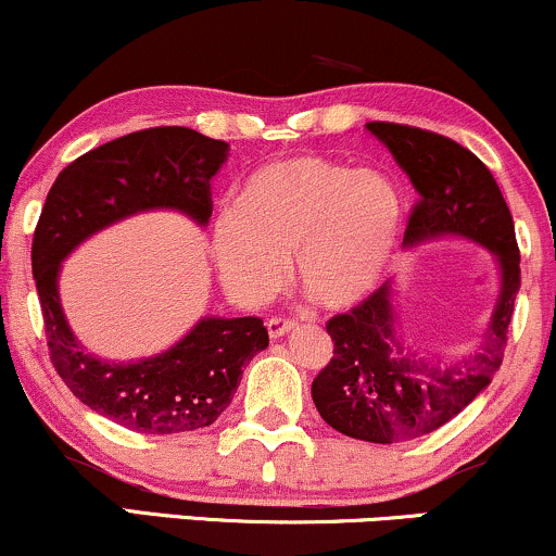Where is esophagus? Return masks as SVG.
Wrapping results in <instances>:
<instances>
[{
	"mask_svg": "<svg viewBox=\"0 0 556 556\" xmlns=\"http://www.w3.org/2000/svg\"><path fill=\"white\" fill-rule=\"evenodd\" d=\"M293 328H296V323H293V319H286V317H270V319H267V336H270L273 341L289 336Z\"/></svg>",
	"mask_w": 556,
	"mask_h": 556,
	"instance_id": "1",
	"label": "esophagus"
}]
</instances>
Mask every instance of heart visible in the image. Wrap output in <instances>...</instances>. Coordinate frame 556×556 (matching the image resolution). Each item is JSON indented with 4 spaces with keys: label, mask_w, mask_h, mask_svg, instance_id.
Masks as SVG:
<instances>
[{
    "label": "heart",
    "mask_w": 556,
    "mask_h": 556,
    "mask_svg": "<svg viewBox=\"0 0 556 556\" xmlns=\"http://www.w3.org/2000/svg\"><path fill=\"white\" fill-rule=\"evenodd\" d=\"M401 233L403 198L388 174L302 153L247 176L233 213L211 228V257L244 306L265 304L293 257L302 289L328 309H345L380 286Z\"/></svg>",
    "instance_id": "b5f03b06"
}]
</instances>
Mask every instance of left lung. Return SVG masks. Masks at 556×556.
Here are the masks:
<instances>
[{
    "label": "left lung",
    "instance_id": "left-lung-1",
    "mask_svg": "<svg viewBox=\"0 0 556 556\" xmlns=\"http://www.w3.org/2000/svg\"><path fill=\"white\" fill-rule=\"evenodd\" d=\"M367 129L388 146L419 194L403 244L463 237L486 247L500 265V299L489 328L458 362L442 364L406 349L395 328L393 280L328 323L336 349L312 382L319 416L345 437L393 445L440 429L492 382L520 289V252L510 207L471 150L408 124L369 122Z\"/></svg>",
    "mask_w": 556,
    "mask_h": 556
}]
</instances>
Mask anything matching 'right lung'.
Here are the masks:
<instances>
[{
    "instance_id": "obj_1",
    "label": "right lung",
    "mask_w": 556,
    "mask_h": 556,
    "mask_svg": "<svg viewBox=\"0 0 556 556\" xmlns=\"http://www.w3.org/2000/svg\"><path fill=\"white\" fill-rule=\"evenodd\" d=\"M226 159L228 142L189 127L140 129L72 161L46 194L30 260L51 364L77 401L119 427L142 434L211 427L252 356L267 349V330L260 317H202L159 356L106 362L88 354L70 330L59 267L77 244L135 213L168 207L205 226L211 179Z\"/></svg>"
}]
</instances>
